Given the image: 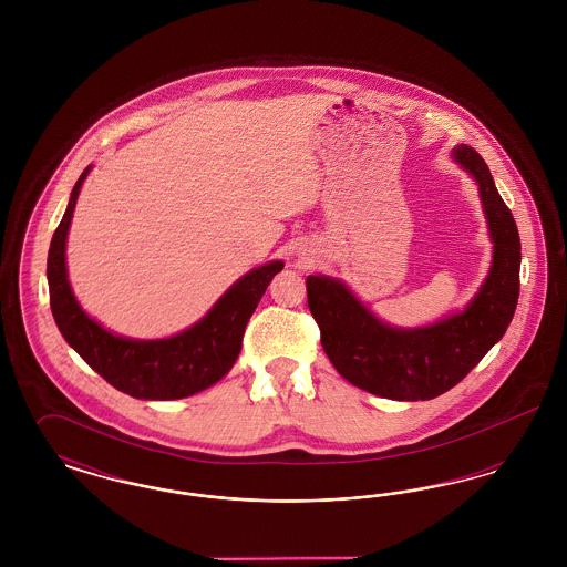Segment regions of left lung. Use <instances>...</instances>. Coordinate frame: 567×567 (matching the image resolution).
<instances>
[{
  "instance_id": "1",
  "label": "left lung",
  "mask_w": 567,
  "mask_h": 567,
  "mask_svg": "<svg viewBox=\"0 0 567 567\" xmlns=\"http://www.w3.org/2000/svg\"><path fill=\"white\" fill-rule=\"evenodd\" d=\"M451 157L478 187L493 244L485 282L463 310L423 327H395L380 321L340 278H306L308 306L329 361L340 377L378 398L425 402L446 393L478 365L513 321L520 271L513 213L472 146L458 144Z\"/></svg>"
}]
</instances>
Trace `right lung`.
<instances>
[{"mask_svg":"<svg viewBox=\"0 0 567 567\" xmlns=\"http://www.w3.org/2000/svg\"><path fill=\"white\" fill-rule=\"evenodd\" d=\"M89 172L91 165L76 181L49 248L47 278L51 310L61 336L100 377L135 400H183L213 386L234 368L243 349L246 323L271 278L285 264L270 261L246 271L216 299L206 317L176 336L137 340L112 333L82 310L72 291L65 264L70 223Z\"/></svg>","mask_w":567,"mask_h":567,"instance_id":"obj_1","label":"right lung"}]
</instances>
